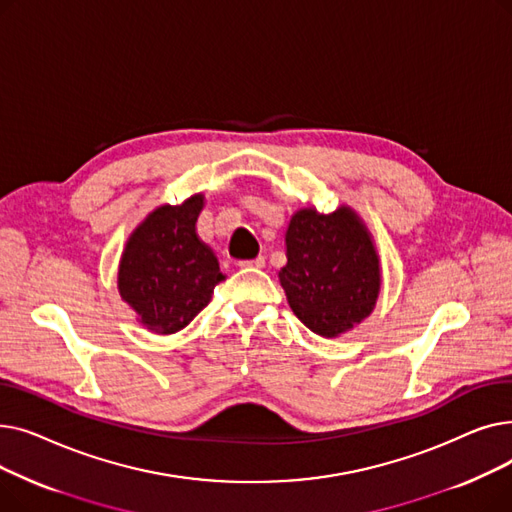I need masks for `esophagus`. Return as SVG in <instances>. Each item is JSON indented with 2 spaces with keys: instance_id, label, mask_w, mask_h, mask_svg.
Returning a JSON list of instances; mask_svg holds the SVG:
<instances>
[{
  "instance_id": "34e87169",
  "label": "esophagus",
  "mask_w": 512,
  "mask_h": 512,
  "mask_svg": "<svg viewBox=\"0 0 512 512\" xmlns=\"http://www.w3.org/2000/svg\"><path fill=\"white\" fill-rule=\"evenodd\" d=\"M265 265V259L263 257H255L251 261H240L238 267H242V270H261V267Z\"/></svg>"
}]
</instances>
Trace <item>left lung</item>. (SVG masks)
Listing matches in <instances>:
<instances>
[{
    "mask_svg": "<svg viewBox=\"0 0 512 512\" xmlns=\"http://www.w3.org/2000/svg\"><path fill=\"white\" fill-rule=\"evenodd\" d=\"M286 259L278 278L288 305L319 336L348 332L378 303L380 257L351 207L328 215L299 209L286 230Z\"/></svg>",
    "mask_w": 512,
    "mask_h": 512,
    "instance_id": "left-lung-1",
    "label": "left lung"
}]
</instances>
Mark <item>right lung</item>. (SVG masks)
Wrapping results in <instances>:
<instances>
[{"instance_id": "right-lung-1", "label": "right lung", "mask_w": 512, "mask_h": 512, "mask_svg": "<svg viewBox=\"0 0 512 512\" xmlns=\"http://www.w3.org/2000/svg\"><path fill=\"white\" fill-rule=\"evenodd\" d=\"M203 195L151 211L126 240L120 259V297L155 334L186 328L207 307L226 276L218 257L197 236Z\"/></svg>"}]
</instances>
